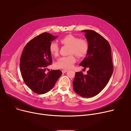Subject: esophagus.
<instances>
[{
	"instance_id": "1",
	"label": "esophagus",
	"mask_w": 131,
	"mask_h": 131,
	"mask_svg": "<svg viewBox=\"0 0 131 131\" xmlns=\"http://www.w3.org/2000/svg\"><path fill=\"white\" fill-rule=\"evenodd\" d=\"M67 72V70H62V73H66V72Z\"/></svg>"
}]
</instances>
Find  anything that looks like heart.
Instances as JSON below:
<instances>
[{"instance_id": "heart-1", "label": "heart", "mask_w": 131, "mask_h": 131, "mask_svg": "<svg viewBox=\"0 0 131 131\" xmlns=\"http://www.w3.org/2000/svg\"><path fill=\"white\" fill-rule=\"evenodd\" d=\"M60 42L70 47L69 53H73L78 57L81 58L85 56L89 50L88 41L83 39H80L76 36L68 34L60 39ZM49 51L51 54L56 56L59 52V46L56 42H51L49 45ZM76 62V58L73 54L66 57H61L56 62V67L61 69H70Z\"/></svg>"}]
</instances>
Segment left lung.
Here are the masks:
<instances>
[{
  "mask_svg": "<svg viewBox=\"0 0 131 131\" xmlns=\"http://www.w3.org/2000/svg\"><path fill=\"white\" fill-rule=\"evenodd\" d=\"M89 43V50L80 66L88 68L87 74L76 72L73 82L74 91L81 97H92L108 84L113 72L111 48L100 34L92 30H83Z\"/></svg>",
  "mask_w": 131,
  "mask_h": 131,
  "instance_id": "obj_1",
  "label": "left lung"
}]
</instances>
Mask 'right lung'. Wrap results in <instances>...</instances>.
<instances>
[{
    "mask_svg": "<svg viewBox=\"0 0 131 131\" xmlns=\"http://www.w3.org/2000/svg\"><path fill=\"white\" fill-rule=\"evenodd\" d=\"M57 38L43 33L30 40L23 49L19 64L22 77L27 86L36 93L49 92L62 74L60 70L45 73L47 66L52 63L49 45Z\"/></svg>",
    "mask_w": 131,
    "mask_h": 131,
    "instance_id": "add662e5",
    "label": "right lung"
}]
</instances>
